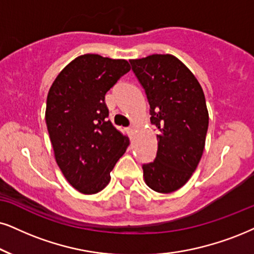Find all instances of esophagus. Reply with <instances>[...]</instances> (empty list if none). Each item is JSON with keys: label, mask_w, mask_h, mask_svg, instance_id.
I'll return each mask as SVG.
<instances>
[{"label": "esophagus", "mask_w": 254, "mask_h": 254, "mask_svg": "<svg viewBox=\"0 0 254 254\" xmlns=\"http://www.w3.org/2000/svg\"><path fill=\"white\" fill-rule=\"evenodd\" d=\"M134 131H136V127H127V132H129L130 134H133V133H134Z\"/></svg>", "instance_id": "1"}]
</instances>
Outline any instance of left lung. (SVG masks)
I'll use <instances>...</instances> for the list:
<instances>
[{"instance_id":"8db88e82","label":"left lung","mask_w":254,"mask_h":254,"mask_svg":"<svg viewBox=\"0 0 254 254\" xmlns=\"http://www.w3.org/2000/svg\"><path fill=\"white\" fill-rule=\"evenodd\" d=\"M150 104V121L158 129L156 159L143 165L146 185L159 193L184 186L203 156L208 127L204 91L177 57L155 54L130 60Z\"/></svg>"}]
</instances>
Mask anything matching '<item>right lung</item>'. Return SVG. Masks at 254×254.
Wrapping results in <instances>:
<instances>
[{"mask_svg": "<svg viewBox=\"0 0 254 254\" xmlns=\"http://www.w3.org/2000/svg\"><path fill=\"white\" fill-rule=\"evenodd\" d=\"M130 69L127 60L85 54L59 73L48 92L46 123L56 163L81 193L103 190L129 146V137L108 121L104 99Z\"/></svg>", "mask_w": 254, "mask_h": 254, "instance_id": "right-lung-1", "label": "right lung"}]
</instances>
